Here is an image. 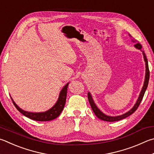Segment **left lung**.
I'll list each match as a JSON object with an SVG mask.
<instances>
[{"label":"left lung","instance_id":"obj_1","mask_svg":"<svg viewBox=\"0 0 154 154\" xmlns=\"http://www.w3.org/2000/svg\"><path fill=\"white\" fill-rule=\"evenodd\" d=\"M131 36V35H130ZM135 47L139 50H141L142 48V46L139 43H137L135 44ZM143 54V57H144V60L145 62V66H146V73H145V82H144V85L143 86V88H142V90L140 93V95H139V97L135 105L133 106V108L131 109V110L127 112V113H125L124 114H122L121 116H109L107 115H105L104 113H102L101 111H100L98 108H97V106L95 104V103L94 102V100L92 99L91 94L88 93V100L89 104H90V106L91 107V109L93 110L94 114H96V116L99 118L100 119L102 120V121H108V122H114V121H120V120H122L123 119L127 118L128 116H130L131 114H132L134 112L137 110V109L138 108L139 104L141 102V100H143V97L144 96V94L145 92V90L147 88L148 85V83H149V66H148V62H147V59L146 58V56H145V54L144 51H142Z\"/></svg>","mask_w":154,"mask_h":154}]
</instances>
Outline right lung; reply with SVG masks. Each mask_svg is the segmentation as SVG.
<instances>
[{
  "mask_svg": "<svg viewBox=\"0 0 154 154\" xmlns=\"http://www.w3.org/2000/svg\"><path fill=\"white\" fill-rule=\"evenodd\" d=\"M69 83H67L61 90L59 97L57 102L56 103V104L53 106V107L50 109L49 110L45 112H39V113H33V112H29L24 111L23 110L17 106L13 99L11 98L13 101V103L14 106H15L16 108L20 112L21 114H23L24 116H27V118L30 119L34 120V121H52V120L54 119L60 115L61 112L63 111L64 106L65 104L66 98V92H67V88H68Z\"/></svg>",
  "mask_w": 154,
  "mask_h": 154,
  "instance_id": "add662e5",
  "label": "right lung"
}]
</instances>
